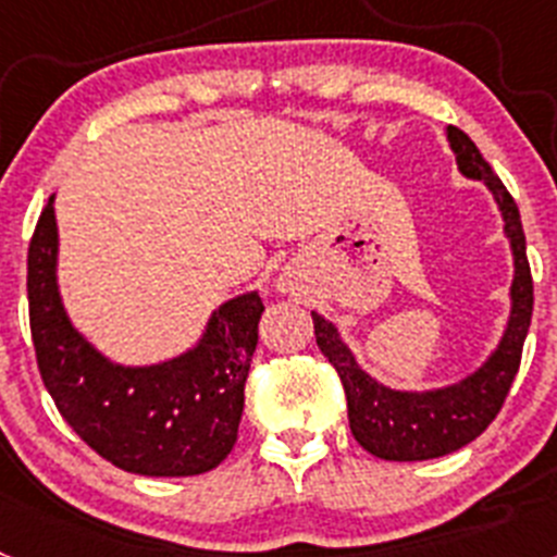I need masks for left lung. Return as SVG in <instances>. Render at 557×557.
<instances>
[{
	"label": "left lung",
	"instance_id": "left-lung-1",
	"mask_svg": "<svg viewBox=\"0 0 557 557\" xmlns=\"http://www.w3.org/2000/svg\"><path fill=\"white\" fill-rule=\"evenodd\" d=\"M446 139L455 150L457 170L466 178L482 181L488 186L505 220V236L513 250L510 318L496 351L471 376L449 387H437V391H393V387L379 385L376 379L368 376L357 366L351 348L339 339L334 323L312 312L318 346L339 373V382L346 391L351 435L362 449L382 460L410 462L444 457L462 449L488 430L519 373L521 348H524L530 318H533V275H530L519 206L460 127H446Z\"/></svg>",
	"mask_w": 557,
	"mask_h": 557
}]
</instances>
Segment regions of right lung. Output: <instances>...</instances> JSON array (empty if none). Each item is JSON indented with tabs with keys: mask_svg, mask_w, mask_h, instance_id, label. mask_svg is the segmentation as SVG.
Returning a JSON list of instances; mask_svg holds the SVG:
<instances>
[{
	"mask_svg": "<svg viewBox=\"0 0 557 557\" xmlns=\"http://www.w3.org/2000/svg\"><path fill=\"white\" fill-rule=\"evenodd\" d=\"M55 195L27 250L29 332L58 412L116 469L191 476L218 469L236 444L245 379L264 304L236 295L214 309L195 348L159 366H116L75 326L58 293Z\"/></svg>",
	"mask_w": 557,
	"mask_h": 557,
	"instance_id": "obj_1",
	"label": "right lung"
}]
</instances>
